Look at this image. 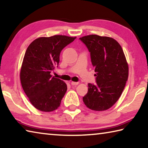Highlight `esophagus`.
Returning a JSON list of instances; mask_svg holds the SVG:
<instances>
[{"instance_id":"obj_1","label":"esophagus","mask_w":148,"mask_h":148,"mask_svg":"<svg viewBox=\"0 0 148 148\" xmlns=\"http://www.w3.org/2000/svg\"><path fill=\"white\" fill-rule=\"evenodd\" d=\"M78 84H79L78 82H71L72 86H77V85Z\"/></svg>"}]
</instances>
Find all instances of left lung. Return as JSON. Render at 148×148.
<instances>
[{"label":"left lung","instance_id":"8db88e82","mask_svg":"<svg viewBox=\"0 0 148 148\" xmlns=\"http://www.w3.org/2000/svg\"><path fill=\"white\" fill-rule=\"evenodd\" d=\"M79 40L90 52L96 72V84H88L83 101L89 109L104 111L121 96L128 79V64L121 46L114 38L91 34Z\"/></svg>","mask_w":148,"mask_h":148}]
</instances>
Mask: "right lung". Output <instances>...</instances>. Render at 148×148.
<instances>
[{
  "instance_id": "obj_1",
  "label": "right lung",
  "mask_w": 148,
  "mask_h": 148,
  "mask_svg": "<svg viewBox=\"0 0 148 148\" xmlns=\"http://www.w3.org/2000/svg\"><path fill=\"white\" fill-rule=\"evenodd\" d=\"M76 37H40L27 47L20 72L22 87L33 106L42 112L57 109L67 90L62 80L52 77L62 49Z\"/></svg>"
}]
</instances>
